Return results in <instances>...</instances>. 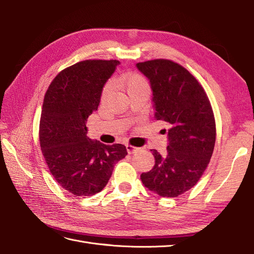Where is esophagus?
<instances>
[{
	"instance_id": "esophagus-1",
	"label": "esophagus",
	"mask_w": 254,
	"mask_h": 254,
	"mask_svg": "<svg viewBox=\"0 0 254 254\" xmlns=\"http://www.w3.org/2000/svg\"><path fill=\"white\" fill-rule=\"evenodd\" d=\"M126 148H127V151H128L129 155H132V153L136 152L137 150L140 149V148L134 147V146H131V145H126Z\"/></svg>"
}]
</instances>
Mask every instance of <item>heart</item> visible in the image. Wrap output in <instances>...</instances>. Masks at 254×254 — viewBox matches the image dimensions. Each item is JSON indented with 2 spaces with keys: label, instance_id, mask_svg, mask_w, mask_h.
<instances>
[{
  "label": "heart",
  "instance_id": "b5f03b06",
  "mask_svg": "<svg viewBox=\"0 0 254 254\" xmlns=\"http://www.w3.org/2000/svg\"><path fill=\"white\" fill-rule=\"evenodd\" d=\"M113 82H114V84H117L118 87H120L121 89L125 90L128 94L130 93V92L135 90V89H139L141 87L147 86V81L145 80V78L143 77L142 75L137 74V73H128V74L118 75V76H115V77H114ZM111 91H112L111 84L110 83L106 84V86L103 89V92H102V99H103V101L110 95Z\"/></svg>",
  "mask_w": 254,
  "mask_h": 254
}]
</instances>
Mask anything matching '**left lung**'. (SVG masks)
Masks as SVG:
<instances>
[{
  "mask_svg": "<svg viewBox=\"0 0 254 254\" xmlns=\"http://www.w3.org/2000/svg\"><path fill=\"white\" fill-rule=\"evenodd\" d=\"M136 67L149 79L155 118L170 126L166 155L151 149L155 166L141 180L159 196L177 197L195 186L211 160L216 139L212 107L201 84L174 61L155 59Z\"/></svg>",
  "mask_w": 254,
  "mask_h": 254,
  "instance_id": "1",
  "label": "left lung"
}]
</instances>
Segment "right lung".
<instances>
[{"instance_id":"add662e5","label":"right lung","mask_w":254,"mask_h":254,"mask_svg":"<svg viewBox=\"0 0 254 254\" xmlns=\"http://www.w3.org/2000/svg\"><path fill=\"white\" fill-rule=\"evenodd\" d=\"M119 64L118 60L80 61L61 71L44 96L39 129L43 157L54 179L75 196L101 191L115 163L127 156L124 145L90 139L86 125Z\"/></svg>"}]
</instances>
